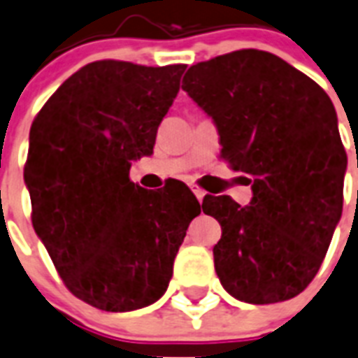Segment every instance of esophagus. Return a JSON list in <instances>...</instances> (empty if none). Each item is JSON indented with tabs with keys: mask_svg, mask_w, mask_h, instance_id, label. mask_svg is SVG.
I'll list each match as a JSON object with an SVG mask.
<instances>
[{
	"mask_svg": "<svg viewBox=\"0 0 358 358\" xmlns=\"http://www.w3.org/2000/svg\"><path fill=\"white\" fill-rule=\"evenodd\" d=\"M191 191H193L194 196H196V199H199L200 202H202V199H204V196H206V191H204V189L199 187V185H191Z\"/></svg>",
	"mask_w": 358,
	"mask_h": 358,
	"instance_id": "esophagus-1",
	"label": "esophagus"
}]
</instances>
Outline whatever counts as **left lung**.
I'll use <instances>...</instances> for the list:
<instances>
[{
	"mask_svg": "<svg viewBox=\"0 0 358 358\" xmlns=\"http://www.w3.org/2000/svg\"><path fill=\"white\" fill-rule=\"evenodd\" d=\"M182 90L211 115L229 167L250 174L252 202L204 199L219 220L215 270L246 303L307 289L342 215L344 154L329 95L283 58L241 49L191 66Z\"/></svg>",
	"mask_w": 358,
	"mask_h": 358,
	"instance_id": "obj_1",
	"label": "left lung"
}]
</instances>
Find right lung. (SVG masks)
<instances>
[{
  "label": "right lung",
  "mask_w": 358,
  "mask_h": 358,
  "mask_svg": "<svg viewBox=\"0 0 358 358\" xmlns=\"http://www.w3.org/2000/svg\"><path fill=\"white\" fill-rule=\"evenodd\" d=\"M184 64H86L48 99L29 132L25 184L33 228L64 285L101 310L159 300L200 204L182 182L149 191L130 180L152 154Z\"/></svg>",
  "instance_id": "obj_1"
}]
</instances>
